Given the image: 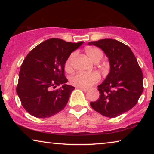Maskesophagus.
<instances>
[{"label": "esophagus", "mask_w": 154, "mask_h": 154, "mask_svg": "<svg viewBox=\"0 0 154 154\" xmlns=\"http://www.w3.org/2000/svg\"><path fill=\"white\" fill-rule=\"evenodd\" d=\"M79 88L80 90H83V92H87L88 90V89H87V88H81V87H79Z\"/></svg>", "instance_id": "obj_1"}]
</instances>
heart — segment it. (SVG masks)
Wrapping results in <instances>:
<instances>
[{"instance_id":"obj_1","label":"heart","mask_w":154,"mask_h":154,"mask_svg":"<svg viewBox=\"0 0 154 154\" xmlns=\"http://www.w3.org/2000/svg\"><path fill=\"white\" fill-rule=\"evenodd\" d=\"M86 53L89 57L94 62H98L103 57V52L100 48L95 47L88 48L86 49ZM76 52H73L66 59L65 62L64 68L67 72H71L74 67V62ZM101 80L100 73L95 71L93 72H79L71 78V83L77 87L88 88L94 84L97 83Z\"/></svg>"}]
</instances>
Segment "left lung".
Listing matches in <instances>:
<instances>
[{
    "label": "left lung",
    "instance_id": "obj_1",
    "mask_svg": "<svg viewBox=\"0 0 154 154\" xmlns=\"http://www.w3.org/2000/svg\"><path fill=\"white\" fill-rule=\"evenodd\" d=\"M108 57L110 72L98 86L100 97L90 102L92 108L104 116L115 118L135 106L143 92V74L130 48L113 39L90 42Z\"/></svg>",
    "mask_w": 154,
    "mask_h": 154
}]
</instances>
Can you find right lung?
<instances>
[{
	"label": "right lung",
	"mask_w": 154,
	"mask_h": 154,
	"mask_svg": "<svg viewBox=\"0 0 154 154\" xmlns=\"http://www.w3.org/2000/svg\"><path fill=\"white\" fill-rule=\"evenodd\" d=\"M83 42L73 43L50 38L33 48L23 61L17 85L24 109L33 116L48 118L62 110L73 90L65 84L64 64L73 50ZM61 84L60 88H56Z\"/></svg>",
	"instance_id": "obj_1"
}]
</instances>
